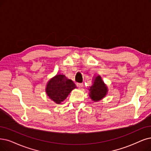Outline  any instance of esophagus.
Segmentation results:
<instances>
[{"instance_id": "esophagus-1", "label": "esophagus", "mask_w": 151, "mask_h": 151, "mask_svg": "<svg viewBox=\"0 0 151 151\" xmlns=\"http://www.w3.org/2000/svg\"><path fill=\"white\" fill-rule=\"evenodd\" d=\"M76 85H77V87H79V88H82L83 86L82 83H77Z\"/></svg>"}]
</instances>
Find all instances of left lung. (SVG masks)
I'll list each match as a JSON object with an SVG mask.
<instances>
[{
	"label": "left lung",
	"instance_id": "8db88e82",
	"mask_svg": "<svg viewBox=\"0 0 151 151\" xmlns=\"http://www.w3.org/2000/svg\"><path fill=\"white\" fill-rule=\"evenodd\" d=\"M88 95L93 101L97 102L105 98L108 89L100 75L93 77L92 85L89 87Z\"/></svg>",
	"mask_w": 151,
	"mask_h": 151
}]
</instances>
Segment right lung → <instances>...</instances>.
Returning a JSON list of instances; mask_svg holds the SVG:
<instances>
[{
  "mask_svg": "<svg viewBox=\"0 0 151 151\" xmlns=\"http://www.w3.org/2000/svg\"><path fill=\"white\" fill-rule=\"evenodd\" d=\"M74 88L76 85L72 80L64 74H56L47 82L45 92L55 103L61 104Z\"/></svg>",
  "mask_w": 151,
  "mask_h": 151,
  "instance_id": "obj_1",
  "label": "right lung"
}]
</instances>
